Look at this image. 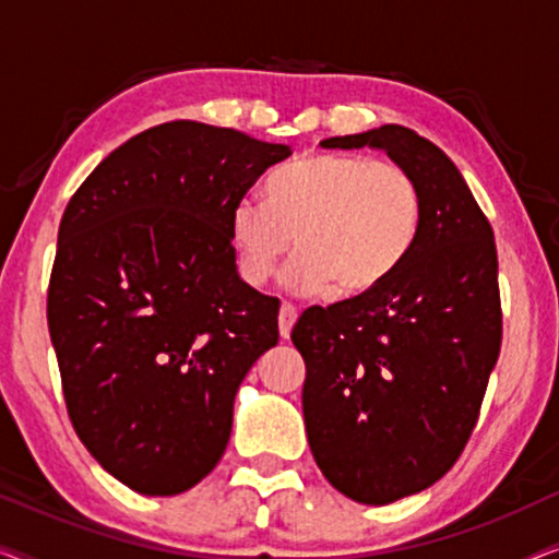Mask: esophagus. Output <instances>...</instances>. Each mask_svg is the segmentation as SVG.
I'll return each instance as SVG.
<instances>
[{
	"label": "esophagus",
	"mask_w": 559,
	"mask_h": 559,
	"mask_svg": "<svg viewBox=\"0 0 559 559\" xmlns=\"http://www.w3.org/2000/svg\"><path fill=\"white\" fill-rule=\"evenodd\" d=\"M295 320H297L295 305L282 302V308H280V335H282V338H289V331H293Z\"/></svg>",
	"instance_id": "1"
}]
</instances>
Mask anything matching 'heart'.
Segmentation results:
<instances>
[{"label":"heart","mask_w":559,"mask_h":559,"mask_svg":"<svg viewBox=\"0 0 559 559\" xmlns=\"http://www.w3.org/2000/svg\"><path fill=\"white\" fill-rule=\"evenodd\" d=\"M419 216V188L402 165L316 155L274 175L266 201L239 198L228 226L249 285H264L297 241L302 251L282 285L300 295H325L335 285L341 295H364L409 257Z\"/></svg>","instance_id":"b5f03b06"}]
</instances>
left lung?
<instances>
[{"mask_svg": "<svg viewBox=\"0 0 559 559\" xmlns=\"http://www.w3.org/2000/svg\"><path fill=\"white\" fill-rule=\"evenodd\" d=\"M384 150L419 188L409 257L369 293L305 310L302 415L328 484L369 507L430 488L463 453L501 350L493 231L445 152L400 124L331 136Z\"/></svg>", "mask_w": 559, "mask_h": 559, "instance_id": "left-lung-1", "label": "left lung"}]
</instances>
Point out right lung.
<instances>
[{
  "label": "right lung",
  "instance_id": "obj_1",
  "mask_svg": "<svg viewBox=\"0 0 559 559\" xmlns=\"http://www.w3.org/2000/svg\"><path fill=\"white\" fill-rule=\"evenodd\" d=\"M289 155L167 121L102 159L68 203L48 289L68 415L136 493H182L216 468L236 392L277 346L280 300L239 277L228 221Z\"/></svg>",
  "mask_w": 559,
  "mask_h": 559
}]
</instances>
